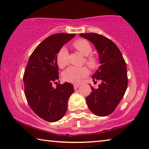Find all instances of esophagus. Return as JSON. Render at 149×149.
Wrapping results in <instances>:
<instances>
[{
	"instance_id": "1",
	"label": "esophagus",
	"mask_w": 149,
	"mask_h": 149,
	"mask_svg": "<svg viewBox=\"0 0 149 149\" xmlns=\"http://www.w3.org/2000/svg\"><path fill=\"white\" fill-rule=\"evenodd\" d=\"M74 89H77L78 88V87H79L80 86V84H74Z\"/></svg>"
}]
</instances>
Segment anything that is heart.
<instances>
[{
	"label": "heart",
	"instance_id": "b5f03b06",
	"mask_svg": "<svg viewBox=\"0 0 149 149\" xmlns=\"http://www.w3.org/2000/svg\"><path fill=\"white\" fill-rule=\"evenodd\" d=\"M73 47L81 54L86 56L85 63L90 68L95 69L98 65L97 58L93 55L92 47L88 41L80 39L74 42ZM69 52L65 47H61L58 50L56 56V60L58 66L63 69L68 64ZM89 74L88 69L86 67H71L63 72L62 77L64 80L69 82H77L82 78L86 77Z\"/></svg>",
	"mask_w": 149,
	"mask_h": 149
}]
</instances>
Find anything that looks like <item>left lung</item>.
I'll list each match as a JSON object with an SVG mask.
<instances>
[{"mask_svg": "<svg viewBox=\"0 0 149 149\" xmlns=\"http://www.w3.org/2000/svg\"><path fill=\"white\" fill-rule=\"evenodd\" d=\"M80 36L94 45L100 63L92 78L93 81L100 80L101 84L97 89L91 86L92 91L86 98V102L93 113L107 116L116 109L127 90V65L120 50L109 39L95 33Z\"/></svg>", "mask_w": 149, "mask_h": 149, "instance_id": "obj_1", "label": "left lung"}]
</instances>
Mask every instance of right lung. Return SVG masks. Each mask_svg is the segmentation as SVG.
I'll use <instances>...</instances> for the list:
<instances>
[{
    "instance_id": "obj_1",
    "label": "right lung",
    "mask_w": 149,
    "mask_h": 149,
    "mask_svg": "<svg viewBox=\"0 0 149 149\" xmlns=\"http://www.w3.org/2000/svg\"><path fill=\"white\" fill-rule=\"evenodd\" d=\"M75 36L74 33H56L44 40L33 50L23 76L24 94L31 109L48 122H56L65 116L67 102L74 92L69 82L58 84L56 56L58 50ZM60 82V81H59Z\"/></svg>"
}]
</instances>
